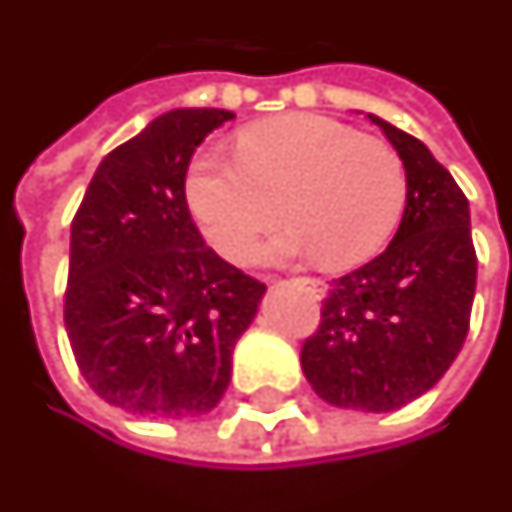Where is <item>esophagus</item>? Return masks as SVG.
<instances>
[{
  "mask_svg": "<svg viewBox=\"0 0 512 512\" xmlns=\"http://www.w3.org/2000/svg\"><path fill=\"white\" fill-rule=\"evenodd\" d=\"M305 285L307 291L313 293V299H324L327 296V282L316 280V277H305V280H299Z\"/></svg>",
  "mask_w": 512,
  "mask_h": 512,
  "instance_id": "34e87169",
  "label": "esophagus"
}]
</instances>
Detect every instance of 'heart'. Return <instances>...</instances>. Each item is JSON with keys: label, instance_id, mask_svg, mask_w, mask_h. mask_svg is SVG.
<instances>
[{"label": "heart", "instance_id": "b5f03b06", "mask_svg": "<svg viewBox=\"0 0 512 512\" xmlns=\"http://www.w3.org/2000/svg\"><path fill=\"white\" fill-rule=\"evenodd\" d=\"M196 230L221 257L241 263L280 202L291 227L257 260L318 257L327 268L366 263L391 241L407 202V171L396 149L349 124L291 113L241 132L238 152L202 149L182 177Z\"/></svg>", "mask_w": 512, "mask_h": 512}]
</instances>
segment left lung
<instances>
[{
  "instance_id": "8db88e82",
  "label": "left lung",
  "mask_w": 512,
  "mask_h": 512,
  "mask_svg": "<svg viewBox=\"0 0 512 512\" xmlns=\"http://www.w3.org/2000/svg\"><path fill=\"white\" fill-rule=\"evenodd\" d=\"M402 157L407 202L380 257L332 280L302 371L327 405L391 413L427 393L466 341L477 288L468 199L418 138L368 113Z\"/></svg>"
}]
</instances>
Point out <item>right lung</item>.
I'll return each instance as SVG.
<instances>
[{
	"label": "right lung",
	"mask_w": 512,
	"mask_h": 512,
	"mask_svg": "<svg viewBox=\"0 0 512 512\" xmlns=\"http://www.w3.org/2000/svg\"><path fill=\"white\" fill-rule=\"evenodd\" d=\"M219 107H177L99 163L71 221L66 332L107 405L152 418L202 416L230 385L232 349L266 285L205 246L182 199Z\"/></svg>",
	"instance_id": "add662e5"
}]
</instances>
